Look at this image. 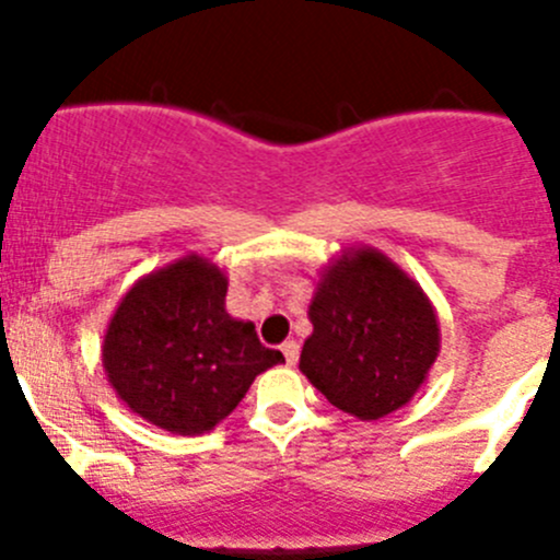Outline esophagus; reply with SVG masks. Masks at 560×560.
<instances>
[{
    "label": "esophagus",
    "instance_id": "esophagus-1",
    "mask_svg": "<svg viewBox=\"0 0 560 560\" xmlns=\"http://www.w3.org/2000/svg\"><path fill=\"white\" fill-rule=\"evenodd\" d=\"M281 352H284V360L290 365L298 363V354H301V347H298V341H284L281 343Z\"/></svg>",
    "mask_w": 560,
    "mask_h": 560
}]
</instances>
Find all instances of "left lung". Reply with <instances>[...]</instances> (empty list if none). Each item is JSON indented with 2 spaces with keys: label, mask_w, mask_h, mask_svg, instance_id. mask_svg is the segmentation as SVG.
Wrapping results in <instances>:
<instances>
[{
  "label": "left lung",
  "mask_w": 560,
  "mask_h": 560,
  "mask_svg": "<svg viewBox=\"0 0 560 560\" xmlns=\"http://www.w3.org/2000/svg\"><path fill=\"white\" fill-rule=\"evenodd\" d=\"M301 371L336 409L380 420L428 380L439 322L415 279L376 248H347L322 270Z\"/></svg>",
  "instance_id": "obj_1"
}]
</instances>
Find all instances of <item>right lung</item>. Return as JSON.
Wrapping results in <instances>:
<instances>
[{"instance_id":"right-lung-1","label":"right lung","mask_w":560,"mask_h":560,"mask_svg":"<svg viewBox=\"0 0 560 560\" xmlns=\"http://www.w3.org/2000/svg\"><path fill=\"white\" fill-rule=\"evenodd\" d=\"M228 276L189 254L143 276L118 303L103 343L107 382L151 425L197 436L224 420L254 376L284 363L252 322L224 308Z\"/></svg>"}]
</instances>
